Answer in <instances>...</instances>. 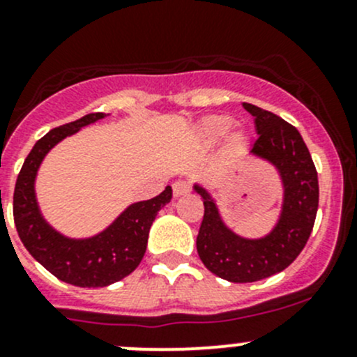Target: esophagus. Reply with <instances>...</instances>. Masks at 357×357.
<instances>
[{
  "label": "esophagus",
  "instance_id": "esophagus-1",
  "mask_svg": "<svg viewBox=\"0 0 357 357\" xmlns=\"http://www.w3.org/2000/svg\"><path fill=\"white\" fill-rule=\"evenodd\" d=\"M172 193H174V199L186 195V193H190V183L185 181V179H178L172 185Z\"/></svg>",
  "mask_w": 357,
  "mask_h": 357
}]
</instances>
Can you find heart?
I'll return each instance as SVG.
<instances>
[{"mask_svg":"<svg viewBox=\"0 0 357 357\" xmlns=\"http://www.w3.org/2000/svg\"><path fill=\"white\" fill-rule=\"evenodd\" d=\"M231 124L233 121L228 115H208V117L202 119L199 126H197V138L204 145H214L215 142H219L225 136ZM228 132L229 135L225 138L226 152L238 153L240 150L245 149L248 142L245 129L236 126V128H232Z\"/></svg>","mask_w":357,"mask_h":357,"instance_id":"obj_1","label":"heart"}]
</instances>
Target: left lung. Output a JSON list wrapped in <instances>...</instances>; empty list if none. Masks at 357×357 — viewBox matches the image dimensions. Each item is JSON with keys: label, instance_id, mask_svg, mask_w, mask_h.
Here are the masks:
<instances>
[{"label": "left lung", "instance_id": "left-lung-1", "mask_svg": "<svg viewBox=\"0 0 357 357\" xmlns=\"http://www.w3.org/2000/svg\"><path fill=\"white\" fill-rule=\"evenodd\" d=\"M243 109L255 117L259 135L248 157L273 165L282 181V208L276 225L259 238L238 235L225 222L211 192L193 183L205 207L197 252L208 271L233 283L259 282L289 268L307 243L319 199L318 172L301 132L273 112L252 103H243Z\"/></svg>", "mask_w": 357, "mask_h": 357}]
</instances>
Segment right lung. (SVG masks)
I'll use <instances>...</instances> for the list:
<instances>
[{"label":"right lung","instance_id":"right-lung-1","mask_svg":"<svg viewBox=\"0 0 357 357\" xmlns=\"http://www.w3.org/2000/svg\"><path fill=\"white\" fill-rule=\"evenodd\" d=\"M107 115L88 114L46 132L25 158L13 193L15 228L29 254L53 276L82 289L109 287L131 275L145 255L158 211L172 199V188L165 186L160 195L128 205L105 229L82 238L63 235L50 225L36 195V179L43 160L60 142Z\"/></svg>","mask_w":357,"mask_h":357}]
</instances>
